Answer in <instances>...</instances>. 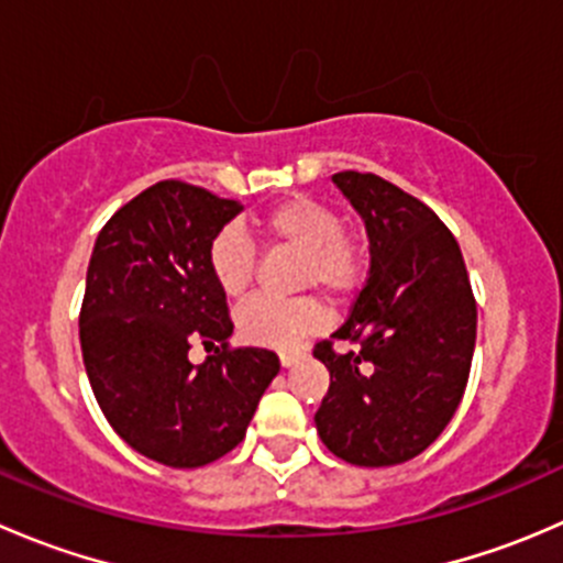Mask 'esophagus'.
<instances>
[{
  "instance_id": "1",
  "label": "esophagus",
  "mask_w": 563,
  "mask_h": 563,
  "mask_svg": "<svg viewBox=\"0 0 563 563\" xmlns=\"http://www.w3.org/2000/svg\"><path fill=\"white\" fill-rule=\"evenodd\" d=\"M302 356H305L302 349H286V351H280V365L283 367H291V365H297V362L302 360Z\"/></svg>"
}]
</instances>
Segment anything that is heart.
Masks as SVG:
<instances>
[{
	"instance_id": "1",
	"label": "heart",
	"mask_w": 563,
	"mask_h": 563,
	"mask_svg": "<svg viewBox=\"0 0 563 563\" xmlns=\"http://www.w3.org/2000/svg\"><path fill=\"white\" fill-rule=\"evenodd\" d=\"M255 231L272 245L302 250L299 286H318L332 297L345 299L362 280V253L343 220L327 203L308 196H294L275 203L253 220ZM207 266L214 286L229 299L242 297L255 275V247L236 225L218 231L207 247ZM327 321V310L318 299L302 297L277 302L255 297L236 310V329L242 340L264 349H297L305 338L318 332Z\"/></svg>"
}]
</instances>
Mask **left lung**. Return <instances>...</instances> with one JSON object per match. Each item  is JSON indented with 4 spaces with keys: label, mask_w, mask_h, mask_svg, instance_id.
Instances as JSON below:
<instances>
[{
    "label": "left lung",
    "mask_w": 563,
    "mask_h": 563,
    "mask_svg": "<svg viewBox=\"0 0 563 563\" xmlns=\"http://www.w3.org/2000/svg\"><path fill=\"white\" fill-rule=\"evenodd\" d=\"M365 220L371 272L351 316L332 334L360 343L329 371L316 430L332 455L382 468L428 450L463 400L476 343V302L463 253L439 214L376 174L332 176Z\"/></svg>",
    "instance_id": "1"
}]
</instances>
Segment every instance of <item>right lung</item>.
<instances>
[{"mask_svg":"<svg viewBox=\"0 0 563 563\" xmlns=\"http://www.w3.org/2000/svg\"><path fill=\"white\" fill-rule=\"evenodd\" d=\"M242 212L187 181L146 187L103 225L87 269L78 334L98 406L119 439L172 468L234 450L280 371L275 351L229 349L234 323L207 247ZM192 342L214 347L201 366Z\"/></svg>","mask_w":563,"mask_h":563,"instance_id":"1","label":"right lung"}]
</instances>
